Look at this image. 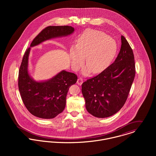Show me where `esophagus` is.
I'll list each match as a JSON object with an SVG mask.
<instances>
[{"label":"esophagus","mask_w":156,"mask_h":156,"mask_svg":"<svg viewBox=\"0 0 156 156\" xmlns=\"http://www.w3.org/2000/svg\"><path fill=\"white\" fill-rule=\"evenodd\" d=\"M83 79L82 77H79L78 79H77V83L79 85H81L83 83Z\"/></svg>","instance_id":"34e87169"}]
</instances>
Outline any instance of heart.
Returning a JSON list of instances; mask_svg holds the SVG:
<instances>
[{"label":"heart","mask_w":156,"mask_h":156,"mask_svg":"<svg viewBox=\"0 0 156 156\" xmlns=\"http://www.w3.org/2000/svg\"><path fill=\"white\" fill-rule=\"evenodd\" d=\"M118 51L116 41L103 32L89 29L83 33L76 46L71 48L69 55L74 69H77L83 63L87 67L83 74H98L109 67Z\"/></svg>","instance_id":"heart-1"}]
</instances>
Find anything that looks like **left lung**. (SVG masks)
Instances as JSON below:
<instances>
[{
  "instance_id": "left-lung-1",
  "label": "left lung",
  "mask_w": 156,
  "mask_h": 156,
  "mask_svg": "<svg viewBox=\"0 0 156 156\" xmlns=\"http://www.w3.org/2000/svg\"><path fill=\"white\" fill-rule=\"evenodd\" d=\"M136 73L133 50L124 36L115 61L97 76L82 85L87 110L97 118H107L124 105Z\"/></svg>"
}]
</instances>
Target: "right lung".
Returning <instances> with one entry per match:
<instances>
[{"mask_svg":"<svg viewBox=\"0 0 156 156\" xmlns=\"http://www.w3.org/2000/svg\"><path fill=\"white\" fill-rule=\"evenodd\" d=\"M74 29L70 26H50L44 28L33 40L30 47L52 38L67 36ZM30 48L26 49L19 71L18 86L23 102L33 115L51 119L64 111L69 88L77 80L76 74L62 71L45 82H38L28 73V57Z\"/></svg>","mask_w":156,"mask_h":156,"instance_id":"add662e5","label":"right lung"}]
</instances>
